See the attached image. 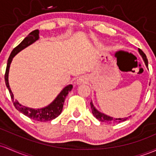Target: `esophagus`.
I'll use <instances>...</instances> for the list:
<instances>
[{"instance_id": "34e87169", "label": "esophagus", "mask_w": 156, "mask_h": 156, "mask_svg": "<svg viewBox=\"0 0 156 156\" xmlns=\"http://www.w3.org/2000/svg\"><path fill=\"white\" fill-rule=\"evenodd\" d=\"M86 83V81H85L84 78H82V77H81V78H79L77 80V83H78V84H83V83Z\"/></svg>"}]
</instances>
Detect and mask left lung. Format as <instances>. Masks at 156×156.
<instances>
[{
    "label": "left lung",
    "instance_id": "8db88e82",
    "mask_svg": "<svg viewBox=\"0 0 156 156\" xmlns=\"http://www.w3.org/2000/svg\"><path fill=\"white\" fill-rule=\"evenodd\" d=\"M138 52H139L140 54L142 55V58H143L144 61L146 66H148V61H147V58L146 55H145L143 51L140 49H138ZM90 105H91L92 112V114H93V115L95 116L98 121H101V122H106V123H108V124H114V123H117V122L120 123L121 122V121H124L128 119V118H124V119H114V118L109 117V116L107 115H104L103 113H101V112H98V111L94 107L93 104H92V102H90Z\"/></svg>",
    "mask_w": 156,
    "mask_h": 156
}]
</instances>
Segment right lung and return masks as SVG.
Masks as SVG:
<instances>
[{
    "label": "right lung",
    "mask_w": 156,
    "mask_h": 156,
    "mask_svg": "<svg viewBox=\"0 0 156 156\" xmlns=\"http://www.w3.org/2000/svg\"><path fill=\"white\" fill-rule=\"evenodd\" d=\"M38 33L39 32L37 30L32 31V32H30V33L22 41V42L20 43V44H18L16 47H15L14 49H13L11 54H10L9 57L4 78L5 83H6V87H7L9 92L11 98L12 99L13 104H14L15 108L18 109L19 112H22L23 115H25L26 116H27V117H29L31 119H33L35 120V121H48L55 119L61 113L65 98H66V95H68L69 92L71 91L72 89H73V85L70 84L65 87L64 90L61 92V93L58 95L57 98L55 99L54 101H53L52 104H49V106L46 107L45 108H43L41 109H33L32 108H29V107H23L21 104L18 103L17 101H14L13 94L11 90H10V87L9 85L8 81L9 69V66L10 64H11L12 62V60L14 58L15 55L18 54L20 51H21L22 49H23L24 48L30 46V44H32V43L35 42V41H37V39H38Z\"/></svg>",
    "instance_id": "add662e5"
}]
</instances>
